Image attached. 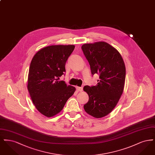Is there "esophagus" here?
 Listing matches in <instances>:
<instances>
[{
  "instance_id": "obj_1",
  "label": "esophagus",
  "mask_w": 155,
  "mask_h": 155,
  "mask_svg": "<svg viewBox=\"0 0 155 155\" xmlns=\"http://www.w3.org/2000/svg\"><path fill=\"white\" fill-rule=\"evenodd\" d=\"M76 89H77V91H80V92L82 91V90H83V88H82V87H77Z\"/></svg>"
}]
</instances>
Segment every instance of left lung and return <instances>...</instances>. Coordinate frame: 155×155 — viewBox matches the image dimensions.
I'll return each instance as SVG.
<instances>
[{
    "label": "left lung",
    "mask_w": 155,
    "mask_h": 155,
    "mask_svg": "<svg viewBox=\"0 0 155 155\" xmlns=\"http://www.w3.org/2000/svg\"><path fill=\"white\" fill-rule=\"evenodd\" d=\"M81 49L89 62L92 76L99 75L95 86L84 87L89 95L88 102L84 107L89 115L101 118L113 110L123 94L125 64L120 53L106 42L86 44Z\"/></svg>",
    "instance_id": "obj_1"
}]
</instances>
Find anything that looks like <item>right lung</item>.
<instances>
[{
	"label": "right lung",
	"mask_w": 155,
	"mask_h": 155,
	"mask_svg": "<svg viewBox=\"0 0 155 155\" xmlns=\"http://www.w3.org/2000/svg\"><path fill=\"white\" fill-rule=\"evenodd\" d=\"M74 48V45L47 46L32 59L27 87L37 110L46 117L59 113L75 91L64 81H58L66 72V63Z\"/></svg>",
	"instance_id": "right-lung-1"
}]
</instances>
